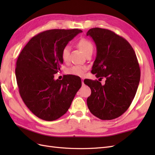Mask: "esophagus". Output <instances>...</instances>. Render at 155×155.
Wrapping results in <instances>:
<instances>
[{
	"label": "esophagus",
	"instance_id": "esophagus-1",
	"mask_svg": "<svg viewBox=\"0 0 155 155\" xmlns=\"http://www.w3.org/2000/svg\"><path fill=\"white\" fill-rule=\"evenodd\" d=\"M82 85H84V82H83V79H82Z\"/></svg>",
	"mask_w": 155,
	"mask_h": 155
}]
</instances>
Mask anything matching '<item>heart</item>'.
I'll use <instances>...</instances> for the list:
<instances>
[{"label": "heart", "mask_w": 155, "mask_h": 155, "mask_svg": "<svg viewBox=\"0 0 155 155\" xmlns=\"http://www.w3.org/2000/svg\"><path fill=\"white\" fill-rule=\"evenodd\" d=\"M78 47L81 50L82 52L87 55L88 54H92L94 50V46L91 41L87 39L82 38L77 43ZM61 58L64 63H68L70 60V48L65 46L61 51ZM87 68L80 65H74L67 70V73L74 76L83 77L86 72Z\"/></svg>", "instance_id": "b5f03b06"}]
</instances>
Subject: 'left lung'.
<instances>
[{
  "label": "left lung",
  "instance_id": "left-lung-1",
  "mask_svg": "<svg viewBox=\"0 0 155 155\" xmlns=\"http://www.w3.org/2000/svg\"><path fill=\"white\" fill-rule=\"evenodd\" d=\"M87 35L97 49L91 72L106 79L104 85L96 80H84L91 89L87 106L97 118L113 120L128 109L137 93L140 79L137 55L127 41L109 30L93 28Z\"/></svg>",
  "mask_w": 155,
  "mask_h": 155
}]
</instances>
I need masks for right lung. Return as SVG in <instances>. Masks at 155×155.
<instances>
[{
    "label": "right lung",
    "mask_w": 155,
    "mask_h": 155,
    "mask_svg": "<svg viewBox=\"0 0 155 155\" xmlns=\"http://www.w3.org/2000/svg\"><path fill=\"white\" fill-rule=\"evenodd\" d=\"M82 30L54 29L33 37L18 55L15 76L19 94L33 114L46 121L64 115L81 87L80 78L55 80L63 61L61 51Z\"/></svg>",
    "instance_id": "right-lung-1"
}]
</instances>
